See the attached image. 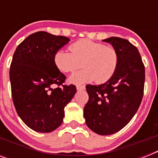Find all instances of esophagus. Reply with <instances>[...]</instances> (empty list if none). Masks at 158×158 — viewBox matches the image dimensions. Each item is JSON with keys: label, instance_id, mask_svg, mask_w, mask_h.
<instances>
[{"label": "esophagus", "instance_id": "34e87169", "mask_svg": "<svg viewBox=\"0 0 158 158\" xmlns=\"http://www.w3.org/2000/svg\"><path fill=\"white\" fill-rule=\"evenodd\" d=\"M76 89L77 90H84V89H85V87H84V85H77Z\"/></svg>", "mask_w": 158, "mask_h": 158}]
</instances>
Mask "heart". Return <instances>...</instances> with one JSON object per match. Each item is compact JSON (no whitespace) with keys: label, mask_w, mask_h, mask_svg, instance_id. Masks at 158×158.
Instances as JSON below:
<instances>
[{"label":"heart","mask_w":158,"mask_h":158,"mask_svg":"<svg viewBox=\"0 0 158 158\" xmlns=\"http://www.w3.org/2000/svg\"><path fill=\"white\" fill-rule=\"evenodd\" d=\"M71 52L60 49L54 55V63L63 73H72L80 66L84 69L69 78V82L82 84L95 80L107 82L116 71L119 64L117 50L89 39H80L69 46Z\"/></svg>","instance_id":"obj_1"}]
</instances>
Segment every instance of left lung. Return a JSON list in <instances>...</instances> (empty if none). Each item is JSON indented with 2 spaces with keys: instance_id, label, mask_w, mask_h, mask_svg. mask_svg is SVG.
Returning <instances> with one entry per match:
<instances>
[{
  "instance_id": "obj_1",
  "label": "left lung",
  "mask_w": 158,
  "mask_h": 158,
  "mask_svg": "<svg viewBox=\"0 0 158 158\" xmlns=\"http://www.w3.org/2000/svg\"><path fill=\"white\" fill-rule=\"evenodd\" d=\"M103 42L117 50L119 64L105 84L86 85L89 98L84 116L90 130L109 135L125 127L137 112L143 96L145 68L138 48L128 40L111 37Z\"/></svg>"
}]
</instances>
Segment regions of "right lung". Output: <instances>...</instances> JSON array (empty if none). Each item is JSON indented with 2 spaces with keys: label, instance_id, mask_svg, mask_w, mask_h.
I'll list each match as a JSON object with an SVG mask.
<instances>
[{
  "label": "right lung",
  "instance_id": "right-lung-1",
  "mask_svg": "<svg viewBox=\"0 0 158 158\" xmlns=\"http://www.w3.org/2000/svg\"><path fill=\"white\" fill-rule=\"evenodd\" d=\"M69 41L40 31L14 53L10 69L14 105L24 124L38 132H52L61 125L64 106L76 93L74 84H63L66 77L54 63L55 53Z\"/></svg>",
  "mask_w": 158,
  "mask_h": 158
}]
</instances>
